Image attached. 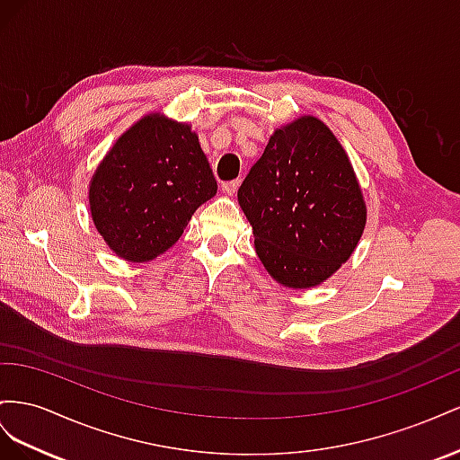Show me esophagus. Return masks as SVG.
Returning a JSON list of instances; mask_svg holds the SVG:
<instances>
[{"mask_svg": "<svg viewBox=\"0 0 460 460\" xmlns=\"http://www.w3.org/2000/svg\"><path fill=\"white\" fill-rule=\"evenodd\" d=\"M239 185H241L239 179L237 181H227V182H223V185H221V190L226 192V194H229V196H233L234 192H237Z\"/></svg>", "mask_w": 460, "mask_h": 460, "instance_id": "34e87169", "label": "esophagus"}]
</instances>
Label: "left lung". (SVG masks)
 <instances>
[{
	"label": "left lung",
	"instance_id": "obj_1",
	"mask_svg": "<svg viewBox=\"0 0 460 460\" xmlns=\"http://www.w3.org/2000/svg\"><path fill=\"white\" fill-rule=\"evenodd\" d=\"M256 254L271 278L310 288L350 258L366 204L349 155L318 117L275 130L239 189Z\"/></svg>",
	"mask_w": 460,
	"mask_h": 460
}]
</instances>
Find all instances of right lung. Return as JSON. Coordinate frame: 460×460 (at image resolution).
I'll return each mask as SVG.
<instances>
[{"mask_svg": "<svg viewBox=\"0 0 460 460\" xmlns=\"http://www.w3.org/2000/svg\"><path fill=\"white\" fill-rule=\"evenodd\" d=\"M217 182L190 125L160 113L123 133L92 175V221L111 251L150 261L172 248Z\"/></svg>", "mask_w": 460, "mask_h": 460, "instance_id": "add662e5", "label": "right lung"}]
</instances>
